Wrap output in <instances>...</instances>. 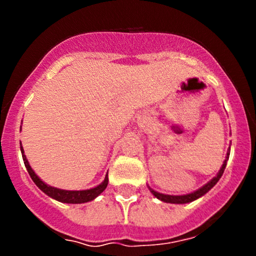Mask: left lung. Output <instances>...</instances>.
Instances as JSON below:
<instances>
[{
  "label": "left lung",
  "instance_id": "left-lung-1",
  "mask_svg": "<svg viewBox=\"0 0 256 256\" xmlns=\"http://www.w3.org/2000/svg\"><path fill=\"white\" fill-rule=\"evenodd\" d=\"M230 150V148H229ZM229 158V152L226 154V160L224 161L223 166H222V168L219 170V174H216V177H214L213 180H210V182H208L207 184L203 186L202 188H200L198 190H196V192L193 193H190V194H184V196H168V194H162V193H158V192H154V190H151L150 188V190H151L152 194L156 198H158V200H161L162 202H166V203H177V204H183V203H190V202H193V200H198L200 197H202L203 194H206V193L208 192L210 188H213L214 186H216V183L218 182L219 178L222 177V174H223L224 170H226V161H228Z\"/></svg>",
  "mask_w": 256,
  "mask_h": 256
}]
</instances>
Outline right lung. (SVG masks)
Masks as SVG:
<instances>
[{"label": "right lung", "mask_w": 256, "mask_h": 256, "mask_svg": "<svg viewBox=\"0 0 256 256\" xmlns=\"http://www.w3.org/2000/svg\"><path fill=\"white\" fill-rule=\"evenodd\" d=\"M20 152H22V157H23V162H24V166L27 168L28 174H30V178L33 180V182L38 186L40 190L46 193V194L49 196V197L54 198L56 200H59V202L63 203H73V204H76V203H85V202H90L94 198H96L100 193L104 192V190L106 188L108 182V174L105 177L104 182L102 184H99L98 187L92 188V190H58V188L50 187V186L46 184L43 180H40V178L37 176V174L33 172V170L30 168V164H28L27 158H26L24 154H23V148L20 146Z\"/></svg>", "instance_id": "obj_1"}]
</instances>
